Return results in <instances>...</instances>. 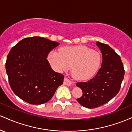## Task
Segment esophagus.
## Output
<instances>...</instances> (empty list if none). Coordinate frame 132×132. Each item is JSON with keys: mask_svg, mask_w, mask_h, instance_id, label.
Masks as SVG:
<instances>
[{"mask_svg": "<svg viewBox=\"0 0 132 132\" xmlns=\"http://www.w3.org/2000/svg\"><path fill=\"white\" fill-rule=\"evenodd\" d=\"M64 84L66 86H71L72 84V82L71 81L70 79L67 78H65L64 79Z\"/></svg>", "mask_w": 132, "mask_h": 132, "instance_id": "esophagus-1", "label": "esophagus"}]
</instances>
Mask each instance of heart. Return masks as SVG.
I'll use <instances>...</instances> for the list:
<instances>
[{"instance_id":"b5f03b06","label":"heart","mask_w":132,"mask_h":132,"mask_svg":"<svg viewBox=\"0 0 132 132\" xmlns=\"http://www.w3.org/2000/svg\"><path fill=\"white\" fill-rule=\"evenodd\" d=\"M51 66L58 72L72 69V75L79 80L93 77L99 69L102 56L98 51L84 46L64 47L60 53L51 51L48 54Z\"/></svg>"}]
</instances>
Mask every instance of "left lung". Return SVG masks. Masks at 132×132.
Segmentation results:
<instances>
[{"label":"left lung","mask_w":132,"mask_h":132,"mask_svg":"<svg viewBox=\"0 0 132 132\" xmlns=\"http://www.w3.org/2000/svg\"><path fill=\"white\" fill-rule=\"evenodd\" d=\"M102 55L101 68L96 75L86 82H77L82 95L77 101L86 108L94 109L104 105L119 92L125 70L120 57L108 45L97 42Z\"/></svg>","instance_id":"8db88e82"}]
</instances>
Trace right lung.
<instances>
[{
	"instance_id": "add662e5",
	"label": "right lung",
	"mask_w": 132,
	"mask_h": 132,
	"mask_svg": "<svg viewBox=\"0 0 132 132\" xmlns=\"http://www.w3.org/2000/svg\"><path fill=\"white\" fill-rule=\"evenodd\" d=\"M59 43L40 37L25 38L10 51L5 63L12 90L23 101L33 105L49 101L64 76L51 69L47 57Z\"/></svg>"
}]
</instances>
